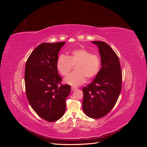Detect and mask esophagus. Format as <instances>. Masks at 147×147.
I'll use <instances>...</instances> for the list:
<instances>
[{
	"label": "esophagus",
	"instance_id": "esophagus-1",
	"mask_svg": "<svg viewBox=\"0 0 147 147\" xmlns=\"http://www.w3.org/2000/svg\"><path fill=\"white\" fill-rule=\"evenodd\" d=\"M77 88H75V87H72V88H71V90H72V91H75V90H77Z\"/></svg>",
	"mask_w": 147,
	"mask_h": 147
}]
</instances>
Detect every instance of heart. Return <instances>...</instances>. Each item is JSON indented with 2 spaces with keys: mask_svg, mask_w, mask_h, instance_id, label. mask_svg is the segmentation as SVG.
Wrapping results in <instances>:
<instances>
[{
  "mask_svg": "<svg viewBox=\"0 0 147 147\" xmlns=\"http://www.w3.org/2000/svg\"><path fill=\"white\" fill-rule=\"evenodd\" d=\"M100 57L84 48L74 50L69 56L61 55L56 62V68L63 76L67 75L73 65L75 72L67 76L64 82L72 86H78L85 82L86 78H92L98 74L100 67Z\"/></svg>",
  "mask_w": 147,
  "mask_h": 147,
  "instance_id": "1",
  "label": "heart"
}]
</instances>
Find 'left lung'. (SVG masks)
<instances>
[{"mask_svg":"<svg viewBox=\"0 0 147 147\" xmlns=\"http://www.w3.org/2000/svg\"><path fill=\"white\" fill-rule=\"evenodd\" d=\"M99 48L101 68L92 83L83 88V110L88 117L98 119L112 110L121 90L122 72L118 56L107 43L92 41Z\"/></svg>","mask_w":147,"mask_h":147,"instance_id":"1","label":"left lung"}]
</instances>
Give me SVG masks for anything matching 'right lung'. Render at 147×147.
I'll list each match as a JSON object with an SVG mask.
<instances>
[{
    "instance_id": "1",
    "label": "right lung",
    "mask_w": 147,
    "mask_h": 147,
    "mask_svg": "<svg viewBox=\"0 0 147 147\" xmlns=\"http://www.w3.org/2000/svg\"><path fill=\"white\" fill-rule=\"evenodd\" d=\"M65 43H43L31 53L26 62L24 80L26 96L31 107L49 122L63 116L70 86L61 84L56 68L61 48Z\"/></svg>"
}]
</instances>
